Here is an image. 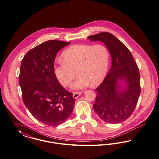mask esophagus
Returning <instances> with one entry per match:
<instances>
[{
  "label": "esophagus",
  "instance_id": "1",
  "mask_svg": "<svg viewBox=\"0 0 159 159\" xmlns=\"http://www.w3.org/2000/svg\"><path fill=\"white\" fill-rule=\"evenodd\" d=\"M82 93V92H75V93H73V96L75 99H76V98H77V97H79L80 95H81Z\"/></svg>",
  "mask_w": 159,
  "mask_h": 159
}]
</instances>
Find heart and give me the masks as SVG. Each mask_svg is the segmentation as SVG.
Wrapping results in <instances>:
<instances>
[{
	"label": "heart",
	"mask_w": 159,
	"mask_h": 159,
	"mask_svg": "<svg viewBox=\"0 0 159 159\" xmlns=\"http://www.w3.org/2000/svg\"><path fill=\"white\" fill-rule=\"evenodd\" d=\"M62 60L57 61L54 73L64 87L70 86L75 76H79L74 84L75 89H82L89 84H100L107 72L109 52L103 44H75L66 48L61 54Z\"/></svg>",
	"instance_id": "1"
}]
</instances>
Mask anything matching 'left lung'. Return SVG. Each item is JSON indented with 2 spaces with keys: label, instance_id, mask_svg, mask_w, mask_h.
Here are the masks:
<instances>
[{
  "label": "left lung",
  "instance_id": "8db88e82",
  "mask_svg": "<svg viewBox=\"0 0 159 159\" xmlns=\"http://www.w3.org/2000/svg\"><path fill=\"white\" fill-rule=\"evenodd\" d=\"M91 41H100L108 48L112 56L111 68L97 92L93 107L107 123L117 124L128 119L134 112L140 93V73L130 51L113 34L103 32L91 35ZM127 81L126 89H120L117 81Z\"/></svg>",
  "mask_w": 159,
  "mask_h": 159
}]
</instances>
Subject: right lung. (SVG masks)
Instances as JSON below:
<instances>
[{"label": "right lung", "mask_w": 159, "mask_h": 159, "mask_svg": "<svg viewBox=\"0 0 159 159\" xmlns=\"http://www.w3.org/2000/svg\"><path fill=\"white\" fill-rule=\"evenodd\" d=\"M70 43L50 40L30 50L23 58L19 75L22 99L29 111L49 126L64 123L73 112V93L61 86L54 73L57 53Z\"/></svg>", "instance_id": "add662e5"}]
</instances>
